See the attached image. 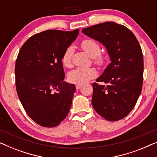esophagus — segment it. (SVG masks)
<instances>
[{"mask_svg":"<svg viewBox=\"0 0 157 157\" xmlns=\"http://www.w3.org/2000/svg\"><path fill=\"white\" fill-rule=\"evenodd\" d=\"M81 86H82V85H81V84H77V85L76 86V89L77 90H78V89H81Z\"/></svg>","mask_w":157,"mask_h":157,"instance_id":"esophagus-1","label":"esophagus"}]
</instances>
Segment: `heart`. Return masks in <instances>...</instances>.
I'll list each match as a JSON object with an SVG mask.
<instances>
[{
	"label": "heart",
	"mask_w": 157,
	"mask_h": 157,
	"mask_svg": "<svg viewBox=\"0 0 157 157\" xmlns=\"http://www.w3.org/2000/svg\"><path fill=\"white\" fill-rule=\"evenodd\" d=\"M81 46L88 54L93 57L94 63L100 66H104L106 63V58L100 53L99 44L95 40L85 39L81 44ZM74 50L68 47L62 56V63L67 68L72 66V58ZM96 76V71L92 68H77L68 74V80L75 84H83Z\"/></svg>",
	"instance_id": "b5f03b06"
}]
</instances>
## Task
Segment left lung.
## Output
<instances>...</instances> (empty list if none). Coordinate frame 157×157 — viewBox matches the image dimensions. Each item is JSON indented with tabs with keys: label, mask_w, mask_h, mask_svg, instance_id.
Returning <instances> with one entry per match:
<instances>
[{
	"label": "left lung",
	"mask_w": 157,
	"mask_h": 157,
	"mask_svg": "<svg viewBox=\"0 0 157 157\" xmlns=\"http://www.w3.org/2000/svg\"><path fill=\"white\" fill-rule=\"evenodd\" d=\"M83 34L106 47L111 63L94 83L92 106L110 121L126 117L136 104L143 84L142 51L124 25L105 22L83 29Z\"/></svg>",
	"instance_id": "8db88e82"
}]
</instances>
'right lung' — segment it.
<instances>
[{
    "label": "right lung",
    "instance_id": "obj_1",
    "mask_svg": "<svg viewBox=\"0 0 157 157\" xmlns=\"http://www.w3.org/2000/svg\"><path fill=\"white\" fill-rule=\"evenodd\" d=\"M79 30H48L29 38L16 61V91L31 119L44 127H54L66 117L76 91L64 81L62 56Z\"/></svg>",
    "mask_w": 157,
    "mask_h": 157
}]
</instances>
